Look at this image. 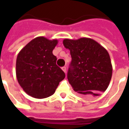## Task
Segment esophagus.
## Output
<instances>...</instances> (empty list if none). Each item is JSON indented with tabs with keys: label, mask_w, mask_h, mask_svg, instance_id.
<instances>
[{
	"label": "esophagus",
	"mask_w": 129,
	"mask_h": 129,
	"mask_svg": "<svg viewBox=\"0 0 129 129\" xmlns=\"http://www.w3.org/2000/svg\"><path fill=\"white\" fill-rule=\"evenodd\" d=\"M62 70H63V71L65 73H66V67H62Z\"/></svg>",
	"instance_id": "34e87169"
}]
</instances>
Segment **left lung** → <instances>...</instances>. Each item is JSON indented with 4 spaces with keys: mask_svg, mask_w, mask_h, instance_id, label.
Returning <instances> with one entry per match:
<instances>
[{
    "mask_svg": "<svg viewBox=\"0 0 129 129\" xmlns=\"http://www.w3.org/2000/svg\"><path fill=\"white\" fill-rule=\"evenodd\" d=\"M72 61L68 79L73 90L86 96H98L107 89L113 68L108 51L95 40L80 38L63 41Z\"/></svg>",
    "mask_w": 129,
    "mask_h": 129,
    "instance_id": "obj_1",
    "label": "left lung"
}]
</instances>
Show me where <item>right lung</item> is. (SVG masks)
Listing matches in <instances>:
<instances>
[{
  "label": "right lung",
  "mask_w": 129,
  "mask_h": 129,
  "mask_svg": "<svg viewBox=\"0 0 129 129\" xmlns=\"http://www.w3.org/2000/svg\"><path fill=\"white\" fill-rule=\"evenodd\" d=\"M56 39L39 37L32 39L18 54L16 74L18 84L27 95L37 99L46 98L55 92L65 73L56 64L53 54Z\"/></svg>",
  "instance_id": "1"
}]
</instances>
